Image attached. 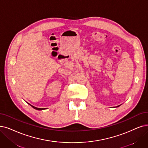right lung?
<instances>
[{
    "label": "right lung",
    "mask_w": 148,
    "mask_h": 148,
    "mask_svg": "<svg viewBox=\"0 0 148 148\" xmlns=\"http://www.w3.org/2000/svg\"><path fill=\"white\" fill-rule=\"evenodd\" d=\"M29 104V103H28ZM29 105H30L32 107H33L34 109H36V110H44V109H45L46 108H36V107H34V106H32V105H31L30 104H29Z\"/></svg>",
    "instance_id": "1"
}]
</instances>
